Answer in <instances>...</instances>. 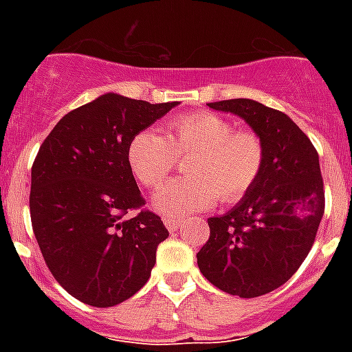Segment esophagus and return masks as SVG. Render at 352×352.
<instances>
[{
	"label": "esophagus",
	"instance_id": "esophagus-1",
	"mask_svg": "<svg viewBox=\"0 0 352 352\" xmlns=\"http://www.w3.org/2000/svg\"><path fill=\"white\" fill-rule=\"evenodd\" d=\"M164 225H166V228H168V230L170 232H175V230H179V228H181L182 226V219H177V217H164Z\"/></svg>",
	"mask_w": 352,
	"mask_h": 352
}]
</instances>
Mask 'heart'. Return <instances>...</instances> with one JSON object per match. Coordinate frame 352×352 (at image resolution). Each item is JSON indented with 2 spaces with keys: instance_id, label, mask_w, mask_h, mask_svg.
I'll use <instances>...</instances> for the list:
<instances>
[{
  "instance_id": "heart-1",
  "label": "heart",
  "mask_w": 352,
  "mask_h": 352,
  "mask_svg": "<svg viewBox=\"0 0 352 352\" xmlns=\"http://www.w3.org/2000/svg\"><path fill=\"white\" fill-rule=\"evenodd\" d=\"M164 137L153 129L135 133L126 148L129 170L140 184L159 186L175 168L177 157H187L188 177L160 186L155 208L171 217L212 208L217 199L237 203L256 186L265 166V146L256 133L237 129L212 111H193L171 118Z\"/></svg>"
}]
</instances>
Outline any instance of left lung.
<instances>
[{"instance_id": "1", "label": "left lung", "mask_w": 352, "mask_h": 352, "mask_svg": "<svg viewBox=\"0 0 352 352\" xmlns=\"http://www.w3.org/2000/svg\"><path fill=\"white\" fill-rule=\"evenodd\" d=\"M208 106L254 129L265 146V166L237 206L208 219L199 270L223 292L257 298L287 283L314 245L325 212L320 159L305 133L278 109L248 98Z\"/></svg>"}]
</instances>
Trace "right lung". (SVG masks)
<instances>
[{
	"label": "right lung",
	"instance_id": "obj_1",
	"mask_svg": "<svg viewBox=\"0 0 352 352\" xmlns=\"http://www.w3.org/2000/svg\"><path fill=\"white\" fill-rule=\"evenodd\" d=\"M177 102L149 104L107 93L58 122L32 164L30 221L58 283L82 303L118 305L149 279L168 237L126 159L135 133ZM138 209L139 214L129 212Z\"/></svg>",
	"mask_w": 352,
	"mask_h": 352
}]
</instances>
